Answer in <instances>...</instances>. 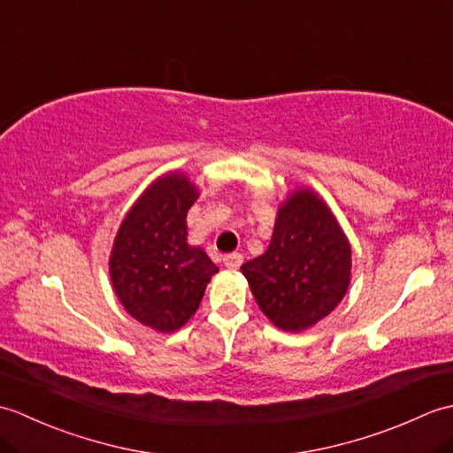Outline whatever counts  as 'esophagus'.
Returning <instances> with one entry per match:
<instances>
[{
	"mask_svg": "<svg viewBox=\"0 0 453 453\" xmlns=\"http://www.w3.org/2000/svg\"><path fill=\"white\" fill-rule=\"evenodd\" d=\"M243 263V255L242 253H229L224 257V265L229 268V271H237Z\"/></svg>",
	"mask_w": 453,
	"mask_h": 453,
	"instance_id": "34e87169",
	"label": "esophagus"
}]
</instances>
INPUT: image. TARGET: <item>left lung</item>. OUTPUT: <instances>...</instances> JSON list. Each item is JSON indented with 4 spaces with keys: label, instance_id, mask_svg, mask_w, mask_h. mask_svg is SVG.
<instances>
[{
    "label": "left lung",
    "instance_id": "obj_1",
    "mask_svg": "<svg viewBox=\"0 0 453 453\" xmlns=\"http://www.w3.org/2000/svg\"><path fill=\"white\" fill-rule=\"evenodd\" d=\"M350 243L311 188L278 208L271 245L242 266L261 311L282 331L300 333L329 315L350 284Z\"/></svg>",
    "mask_w": 453,
    "mask_h": 453
}]
</instances>
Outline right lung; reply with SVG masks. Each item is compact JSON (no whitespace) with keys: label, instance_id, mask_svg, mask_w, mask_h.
<instances>
[{"label":"right lung","instance_id":"obj_1","mask_svg":"<svg viewBox=\"0 0 453 453\" xmlns=\"http://www.w3.org/2000/svg\"><path fill=\"white\" fill-rule=\"evenodd\" d=\"M198 188L185 173L153 180L122 219L109 271L134 319L159 333L180 329L196 313L218 266L187 243V214Z\"/></svg>","mask_w":453,"mask_h":453}]
</instances>
